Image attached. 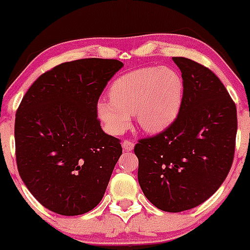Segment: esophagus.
Masks as SVG:
<instances>
[{
	"label": "esophagus",
	"mask_w": 250,
	"mask_h": 250,
	"mask_svg": "<svg viewBox=\"0 0 250 250\" xmlns=\"http://www.w3.org/2000/svg\"><path fill=\"white\" fill-rule=\"evenodd\" d=\"M122 146H123V150L125 151H132L133 148H134V143L130 140H123Z\"/></svg>",
	"instance_id": "esophagus-1"
}]
</instances>
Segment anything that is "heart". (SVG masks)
<instances>
[{"mask_svg":"<svg viewBox=\"0 0 250 250\" xmlns=\"http://www.w3.org/2000/svg\"><path fill=\"white\" fill-rule=\"evenodd\" d=\"M184 97V80L172 67L147 66L122 75L110 88V100L97 104L98 117L106 130L120 135L134 115L147 133H160L175 121Z\"/></svg>","mask_w":250,"mask_h":250,"instance_id":"obj_1","label":"heart"}]
</instances>
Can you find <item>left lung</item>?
<instances>
[{
  "label": "left lung",
  "instance_id": "8db88e82",
  "mask_svg": "<svg viewBox=\"0 0 250 250\" xmlns=\"http://www.w3.org/2000/svg\"><path fill=\"white\" fill-rule=\"evenodd\" d=\"M184 80L175 121L158 135L141 139L134 152L145 197L169 213L188 210L208 200L231 169L237 134L236 105L208 67L174 57Z\"/></svg>",
  "mask_w": 250,
  "mask_h": 250
}]
</instances>
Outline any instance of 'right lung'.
<instances>
[{"instance_id":"add662e5","label":"right lung","mask_w":250,"mask_h":250,"mask_svg":"<svg viewBox=\"0 0 250 250\" xmlns=\"http://www.w3.org/2000/svg\"><path fill=\"white\" fill-rule=\"evenodd\" d=\"M122 66L120 60L99 58L62 62L37 78L18 107L20 178L54 213L81 215L104 197L122 146L102 129L97 104Z\"/></svg>"}]
</instances>
